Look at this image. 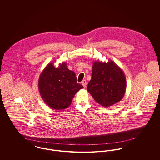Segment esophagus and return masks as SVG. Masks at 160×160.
<instances>
[{
    "mask_svg": "<svg viewBox=\"0 0 160 160\" xmlns=\"http://www.w3.org/2000/svg\"><path fill=\"white\" fill-rule=\"evenodd\" d=\"M82 85L83 86V87L84 88H86V85H87V82H86V80H83L82 81Z\"/></svg>",
    "mask_w": 160,
    "mask_h": 160,
    "instance_id": "1",
    "label": "esophagus"
}]
</instances>
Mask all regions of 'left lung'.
I'll use <instances>...</instances> for the list:
<instances>
[{
    "instance_id": "left-lung-1",
    "label": "left lung",
    "mask_w": 160,
    "mask_h": 160,
    "mask_svg": "<svg viewBox=\"0 0 160 160\" xmlns=\"http://www.w3.org/2000/svg\"><path fill=\"white\" fill-rule=\"evenodd\" d=\"M126 90V79L122 71L114 62L97 60L92 62V78L88 91L95 102L109 107L121 101Z\"/></svg>"
}]
</instances>
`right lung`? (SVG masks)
<instances>
[{
  "mask_svg": "<svg viewBox=\"0 0 160 160\" xmlns=\"http://www.w3.org/2000/svg\"><path fill=\"white\" fill-rule=\"evenodd\" d=\"M83 86L77 83L75 72L63 62L58 67L50 62L41 73L38 80L40 95L48 107L65 110L70 106L75 94Z\"/></svg>",
  "mask_w": 160,
  "mask_h": 160,
  "instance_id": "obj_1",
  "label": "right lung"
}]
</instances>
